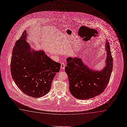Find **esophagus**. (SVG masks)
I'll return each mask as SVG.
<instances>
[{"label":"esophagus","instance_id":"esophagus-1","mask_svg":"<svg viewBox=\"0 0 127 127\" xmlns=\"http://www.w3.org/2000/svg\"><path fill=\"white\" fill-rule=\"evenodd\" d=\"M65 68V64L64 63H61V68L62 69H64Z\"/></svg>","mask_w":127,"mask_h":127}]
</instances>
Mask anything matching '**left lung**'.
Wrapping results in <instances>:
<instances>
[{
	"label": "left lung",
	"mask_w": 127,
	"mask_h": 127,
	"mask_svg": "<svg viewBox=\"0 0 127 127\" xmlns=\"http://www.w3.org/2000/svg\"><path fill=\"white\" fill-rule=\"evenodd\" d=\"M105 65L101 71L93 69L78 57H68L65 71L68 75L69 91L77 99L86 100L102 93L109 81L113 68V59L109 43L106 40Z\"/></svg>",
	"instance_id": "8db88e82"
}]
</instances>
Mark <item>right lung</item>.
<instances>
[{"mask_svg":"<svg viewBox=\"0 0 127 127\" xmlns=\"http://www.w3.org/2000/svg\"><path fill=\"white\" fill-rule=\"evenodd\" d=\"M26 30L16 42L11 57V72L19 89L27 95L39 97L50 90L52 80L61 64L42 50H35L26 42Z\"/></svg>","mask_w":127,"mask_h":127,"instance_id":"add662e5","label":"right lung"}]
</instances>
